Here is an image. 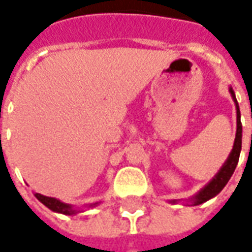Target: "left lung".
<instances>
[{
    "label": "left lung",
    "instance_id": "obj_1",
    "mask_svg": "<svg viewBox=\"0 0 252 252\" xmlns=\"http://www.w3.org/2000/svg\"><path fill=\"white\" fill-rule=\"evenodd\" d=\"M231 92V95H232L233 101L236 104V123H238V128H236V137H235V143H233V148L229 157H228L227 162L222 164V167L220 169V171L217 173L216 177L208 184V185L201 190L198 194L195 195L193 198V204L194 205H200L202 202H205L212 197H215L216 194H219L222 190V188L227 185V182L229 181V178L232 177L233 171L236 169V164L239 162V155H240V150H242V123H240V110H239V104L236 101V97H235V93H233L232 89H229Z\"/></svg>",
    "mask_w": 252,
    "mask_h": 252
}]
</instances>
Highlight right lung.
<instances>
[{
	"label": "right lung",
	"instance_id": "1",
	"mask_svg": "<svg viewBox=\"0 0 252 252\" xmlns=\"http://www.w3.org/2000/svg\"><path fill=\"white\" fill-rule=\"evenodd\" d=\"M36 198L40 201L41 204H44L47 208H50L51 211L54 212H59V213H63V215H75L77 211L72 208L71 205H67L64 202H61L57 198H52V197H46V195H41L39 193H36ZM97 205V202L93 204V205L90 206H94Z\"/></svg>",
	"mask_w": 252,
	"mask_h": 252
}]
</instances>
